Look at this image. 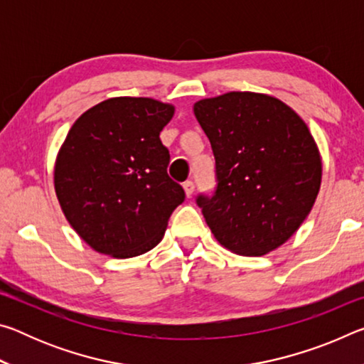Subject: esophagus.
<instances>
[{
    "mask_svg": "<svg viewBox=\"0 0 364 364\" xmlns=\"http://www.w3.org/2000/svg\"><path fill=\"white\" fill-rule=\"evenodd\" d=\"M183 188H184V193H186L188 197L193 196V193H194V183L193 181H191V180L186 181L183 184Z\"/></svg>",
    "mask_w": 364,
    "mask_h": 364,
    "instance_id": "esophagus-1",
    "label": "esophagus"
}]
</instances>
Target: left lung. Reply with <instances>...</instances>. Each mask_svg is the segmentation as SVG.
<instances>
[{
  "label": "left lung",
  "mask_w": 364,
  "mask_h": 364,
  "mask_svg": "<svg viewBox=\"0 0 364 364\" xmlns=\"http://www.w3.org/2000/svg\"><path fill=\"white\" fill-rule=\"evenodd\" d=\"M215 157L212 194L202 208L217 241L257 257L299 230L321 186V157L308 127L273 96L232 91L194 104Z\"/></svg>",
  "instance_id": "left-lung-1"
}]
</instances>
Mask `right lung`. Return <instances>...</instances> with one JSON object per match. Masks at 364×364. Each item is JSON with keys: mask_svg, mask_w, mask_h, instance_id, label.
<instances>
[{"mask_svg": "<svg viewBox=\"0 0 364 364\" xmlns=\"http://www.w3.org/2000/svg\"><path fill=\"white\" fill-rule=\"evenodd\" d=\"M175 107L151 97H112L78 117L54 167L65 218L95 250L117 258L162 241L184 189L167 173L160 132Z\"/></svg>", "mask_w": 364, "mask_h": 364, "instance_id": "obj_1", "label": "right lung"}]
</instances>
